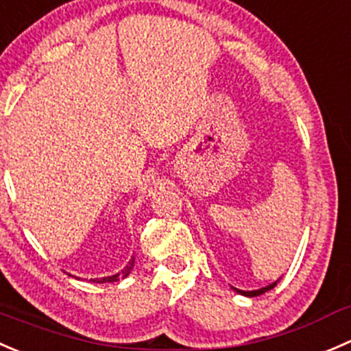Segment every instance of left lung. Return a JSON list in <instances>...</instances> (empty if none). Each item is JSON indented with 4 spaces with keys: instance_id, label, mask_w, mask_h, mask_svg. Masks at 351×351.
Wrapping results in <instances>:
<instances>
[{
    "instance_id": "left-lung-1",
    "label": "left lung",
    "mask_w": 351,
    "mask_h": 351,
    "mask_svg": "<svg viewBox=\"0 0 351 351\" xmlns=\"http://www.w3.org/2000/svg\"><path fill=\"white\" fill-rule=\"evenodd\" d=\"M278 282H280V278L276 280V282H273L271 285H268V287H263V289H259V290H247V292H245V290H239V289H235V287H232V289H234L235 292H237V293L244 295V297H258V295H263V293H266V292H268V290L275 289V287H276V283H278Z\"/></svg>"
}]
</instances>
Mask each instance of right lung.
Segmentation results:
<instances>
[{
    "label": "right lung",
    "mask_w": 351,
    "mask_h": 351,
    "mask_svg": "<svg viewBox=\"0 0 351 351\" xmlns=\"http://www.w3.org/2000/svg\"><path fill=\"white\" fill-rule=\"evenodd\" d=\"M133 268H134V258H131V259H130V263H128V265H126V268H124L123 271H121V273H116V275H112V276H104V278H95V280H92V282H97V283L119 282V280L126 278V276L130 275L131 269H133Z\"/></svg>",
    "instance_id": "obj_1"
}]
</instances>
